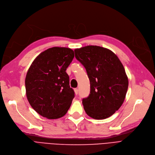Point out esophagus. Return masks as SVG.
Here are the masks:
<instances>
[{"mask_svg":"<svg viewBox=\"0 0 155 155\" xmlns=\"http://www.w3.org/2000/svg\"><path fill=\"white\" fill-rule=\"evenodd\" d=\"M74 92H75V94L76 95H78V88L74 89Z\"/></svg>","mask_w":155,"mask_h":155,"instance_id":"34e87169","label":"esophagus"}]
</instances>
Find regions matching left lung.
I'll use <instances>...</instances> for the list:
<instances>
[{
    "mask_svg": "<svg viewBox=\"0 0 155 155\" xmlns=\"http://www.w3.org/2000/svg\"><path fill=\"white\" fill-rule=\"evenodd\" d=\"M74 52L90 82V94L83 99L86 113L96 120L112 116L121 106L128 90L124 67L112 51L103 47L87 46Z\"/></svg>",
    "mask_w": 155,
    "mask_h": 155,
    "instance_id": "8db88e82",
    "label": "left lung"
}]
</instances>
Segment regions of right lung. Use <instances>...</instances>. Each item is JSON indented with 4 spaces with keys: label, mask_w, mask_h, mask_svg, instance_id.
<instances>
[{
    "label": "right lung",
    "mask_w": 155,
    "mask_h": 155,
    "mask_svg": "<svg viewBox=\"0 0 155 155\" xmlns=\"http://www.w3.org/2000/svg\"><path fill=\"white\" fill-rule=\"evenodd\" d=\"M74 57L72 49L53 47L40 53L31 64L25 78L26 95L42 116L58 119L70 108L74 91L65 71Z\"/></svg>",
    "instance_id": "right-lung-1"
}]
</instances>
